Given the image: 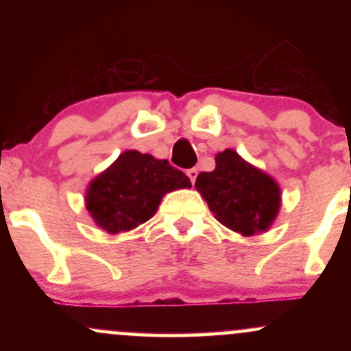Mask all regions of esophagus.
Listing matches in <instances>:
<instances>
[{"label":"esophagus","mask_w":351,"mask_h":351,"mask_svg":"<svg viewBox=\"0 0 351 351\" xmlns=\"http://www.w3.org/2000/svg\"><path fill=\"white\" fill-rule=\"evenodd\" d=\"M186 175H188V178L191 180V183L195 184L196 176H198V170H196V168H191V170H188V171H186Z\"/></svg>","instance_id":"1"}]
</instances>
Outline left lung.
<instances>
[{"label":"left lung","instance_id":"left-lung-1","mask_svg":"<svg viewBox=\"0 0 351 351\" xmlns=\"http://www.w3.org/2000/svg\"><path fill=\"white\" fill-rule=\"evenodd\" d=\"M215 160V170L201 171L195 183L209 211L241 236L269 231L280 211L279 183L231 148Z\"/></svg>","mask_w":351,"mask_h":351}]
</instances>
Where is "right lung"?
I'll return each instance as SVG.
<instances>
[{
  "mask_svg": "<svg viewBox=\"0 0 351 351\" xmlns=\"http://www.w3.org/2000/svg\"><path fill=\"white\" fill-rule=\"evenodd\" d=\"M183 188L191 181L167 160L127 150L88 183L84 201L100 229L120 234L147 223L167 193Z\"/></svg>",
  "mask_w": 351,
  "mask_h": 351,
  "instance_id": "add662e5",
  "label": "right lung"
}]
</instances>
